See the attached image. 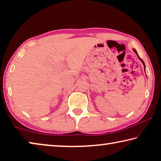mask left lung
Here are the masks:
<instances>
[{"label":"left lung","instance_id":"left-lung-1","mask_svg":"<svg viewBox=\"0 0 161 161\" xmlns=\"http://www.w3.org/2000/svg\"><path fill=\"white\" fill-rule=\"evenodd\" d=\"M132 50H133L134 51V53H136V56H138V58H139V60L141 61H142V64H143V66H144V70H145V69H146V66H145V64H144V62H143V60H142V58H141L140 57H139V55H138V53H137V52H136V49H132ZM146 72V71H145Z\"/></svg>","mask_w":161,"mask_h":161}]
</instances>
